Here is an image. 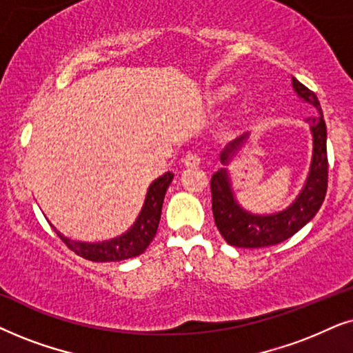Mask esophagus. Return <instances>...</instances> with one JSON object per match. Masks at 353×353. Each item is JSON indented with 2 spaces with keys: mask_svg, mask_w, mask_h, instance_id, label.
<instances>
[{
  "mask_svg": "<svg viewBox=\"0 0 353 353\" xmlns=\"http://www.w3.org/2000/svg\"><path fill=\"white\" fill-rule=\"evenodd\" d=\"M182 163L185 164V166H199L200 164V157L194 152H187L184 154V158H182Z\"/></svg>",
  "mask_w": 353,
  "mask_h": 353,
  "instance_id": "obj_1",
  "label": "esophagus"
}]
</instances>
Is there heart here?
Segmentation results:
<instances>
[{"mask_svg":"<svg viewBox=\"0 0 353 353\" xmlns=\"http://www.w3.org/2000/svg\"><path fill=\"white\" fill-rule=\"evenodd\" d=\"M231 93H232V90H229V88H228V90L221 92V98H228L229 95H231Z\"/></svg>","mask_w":353,"mask_h":353,"instance_id":"1","label":"heart"}]
</instances>
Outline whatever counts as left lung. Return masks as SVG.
Wrapping results in <instances>:
<instances>
[{
    "mask_svg": "<svg viewBox=\"0 0 353 353\" xmlns=\"http://www.w3.org/2000/svg\"><path fill=\"white\" fill-rule=\"evenodd\" d=\"M294 90L303 101L316 108L318 116L308 117L310 129L313 134V157L310 172L302 192L289 208L274 214H252L237 203L231 189L228 169L223 168L211 177V206H213L214 223L221 236L229 245L242 248H260L276 245L288 241L299 232L308 221L314 218L321 208L327 190V150H326V124H324L321 106L316 95L308 90L303 83L292 77ZM248 132L241 135L223 150L221 163L228 164L232 154H236Z\"/></svg>",
    "mask_w": 353,
    "mask_h": 353,
    "instance_id": "obj_1",
    "label": "left lung"
}]
</instances>
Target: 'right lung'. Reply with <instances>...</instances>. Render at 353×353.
Returning <instances> with one entry per match:
<instances>
[{"label":"right lung","instance_id":"add662e5","mask_svg":"<svg viewBox=\"0 0 353 353\" xmlns=\"http://www.w3.org/2000/svg\"><path fill=\"white\" fill-rule=\"evenodd\" d=\"M174 174L166 172L153 184L148 187L147 196H145V203L142 206L137 221H135L132 228L122 236L111 239V241L105 242H77L70 241V239L64 237L63 234L56 231L61 241L68 245L74 253L79 256L85 258V260L105 263V261H121L128 260V258L139 256L140 253L147 250L150 242L157 236V229L159 224V218H161V208L163 200L166 195V190L169 184L172 182Z\"/></svg>","mask_w":353,"mask_h":353}]
</instances>
